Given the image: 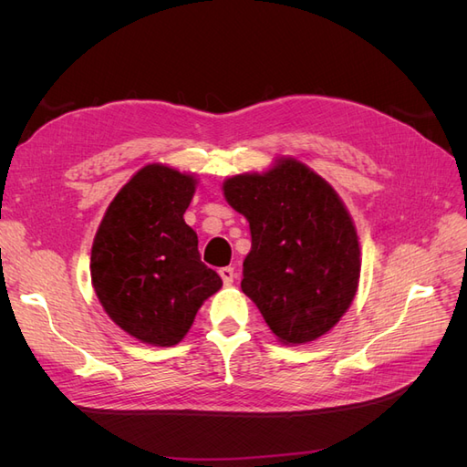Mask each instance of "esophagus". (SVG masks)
<instances>
[{
    "label": "esophagus",
    "instance_id": "1",
    "mask_svg": "<svg viewBox=\"0 0 467 467\" xmlns=\"http://www.w3.org/2000/svg\"><path fill=\"white\" fill-rule=\"evenodd\" d=\"M220 276H222L223 286H232L235 280V271L232 266H223V268H220Z\"/></svg>",
    "mask_w": 467,
    "mask_h": 467
}]
</instances>
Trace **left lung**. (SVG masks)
<instances>
[{"label":"left lung","instance_id":"left-lung-1","mask_svg":"<svg viewBox=\"0 0 467 467\" xmlns=\"http://www.w3.org/2000/svg\"><path fill=\"white\" fill-rule=\"evenodd\" d=\"M249 222L242 290L282 345L327 335L355 300L360 280L357 225L337 191L304 161L280 155L263 173L222 182Z\"/></svg>","mask_w":467,"mask_h":467}]
</instances>
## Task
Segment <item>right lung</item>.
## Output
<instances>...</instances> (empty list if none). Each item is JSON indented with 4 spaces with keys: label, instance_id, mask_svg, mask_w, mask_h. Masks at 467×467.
I'll list each match as a JSON object with an SVG mask.
<instances>
[{
    "label": "right lung",
    "instance_id": "obj_1",
    "mask_svg": "<svg viewBox=\"0 0 467 467\" xmlns=\"http://www.w3.org/2000/svg\"><path fill=\"white\" fill-rule=\"evenodd\" d=\"M199 175L148 163L109 204L91 247V285L105 314L136 341L173 347L222 278L187 225Z\"/></svg>",
    "mask_w": 467,
    "mask_h": 467
}]
</instances>
